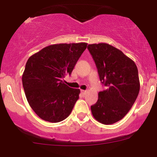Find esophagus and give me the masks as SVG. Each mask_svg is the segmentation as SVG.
Here are the masks:
<instances>
[{
    "mask_svg": "<svg viewBox=\"0 0 157 157\" xmlns=\"http://www.w3.org/2000/svg\"><path fill=\"white\" fill-rule=\"evenodd\" d=\"M81 93L82 95H85V94H86V93H87V91H86V90H81Z\"/></svg>",
    "mask_w": 157,
    "mask_h": 157,
    "instance_id": "obj_1",
    "label": "esophagus"
}]
</instances>
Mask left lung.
<instances>
[{
    "instance_id": "8db88e82",
    "label": "left lung",
    "mask_w": 157,
    "mask_h": 157,
    "mask_svg": "<svg viewBox=\"0 0 157 157\" xmlns=\"http://www.w3.org/2000/svg\"><path fill=\"white\" fill-rule=\"evenodd\" d=\"M87 48L100 81L107 87L91 106L92 114L99 122L112 124L128 113L137 98L140 89L137 67L121 50L107 43L90 44Z\"/></svg>"
}]
</instances>
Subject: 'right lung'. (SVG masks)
I'll use <instances>...</instances> for the list:
<instances>
[{"label":"right lung","instance_id":"right-lung-1","mask_svg":"<svg viewBox=\"0 0 157 157\" xmlns=\"http://www.w3.org/2000/svg\"><path fill=\"white\" fill-rule=\"evenodd\" d=\"M87 43L48 45L28 58L22 82L30 107L42 120L56 123L71 113L79 89L71 88L62 79L71 75Z\"/></svg>","mask_w":157,"mask_h":157}]
</instances>
